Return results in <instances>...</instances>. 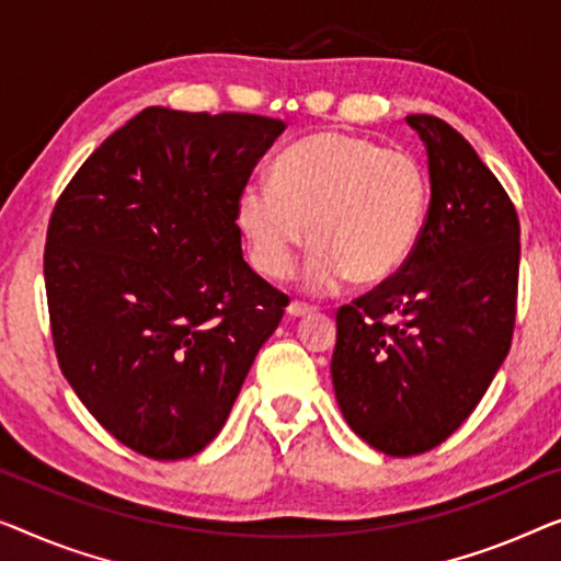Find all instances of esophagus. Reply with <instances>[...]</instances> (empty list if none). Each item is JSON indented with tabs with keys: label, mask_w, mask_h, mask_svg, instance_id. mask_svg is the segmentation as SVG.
Returning <instances> with one entry per match:
<instances>
[{
	"label": "esophagus",
	"mask_w": 561,
	"mask_h": 561,
	"mask_svg": "<svg viewBox=\"0 0 561 561\" xmlns=\"http://www.w3.org/2000/svg\"><path fill=\"white\" fill-rule=\"evenodd\" d=\"M312 312H314V310H312L310 305L297 302V299H295V302H289V307H287L289 318H305V314H312Z\"/></svg>",
	"instance_id": "1"
}]
</instances>
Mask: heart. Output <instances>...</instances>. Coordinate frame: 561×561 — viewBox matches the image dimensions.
<instances>
[{
	"label": "heart",
	"mask_w": 561,
	"mask_h": 561,
	"mask_svg": "<svg viewBox=\"0 0 561 561\" xmlns=\"http://www.w3.org/2000/svg\"><path fill=\"white\" fill-rule=\"evenodd\" d=\"M430 205L422 162L404 149L348 131L299 139L274 164V180H251L236 201V220L251 262L284 279L310 241L305 289L322 295L356 284H383L404 270Z\"/></svg>",
	"instance_id": "1"
}]
</instances>
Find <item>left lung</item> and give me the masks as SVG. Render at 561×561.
Listing matches in <instances>:
<instances>
[{
	"mask_svg": "<svg viewBox=\"0 0 561 561\" xmlns=\"http://www.w3.org/2000/svg\"><path fill=\"white\" fill-rule=\"evenodd\" d=\"M427 147L432 198L397 277L337 310L335 399L351 430L391 457L422 455L472 414L511 351L520 228L470 141L407 116Z\"/></svg>",
	"mask_w": 561,
	"mask_h": 561,
	"instance_id": "1",
	"label": "left lung"
}]
</instances>
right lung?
I'll list each match as a JSON object with an SVG mask.
<instances>
[{
	"label": "right lung",
	"instance_id": "right-lung-1",
	"mask_svg": "<svg viewBox=\"0 0 561 561\" xmlns=\"http://www.w3.org/2000/svg\"><path fill=\"white\" fill-rule=\"evenodd\" d=\"M287 129L149 106L55 203L45 291L62 376L106 432L183 460L228 420L287 295L241 254L236 201Z\"/></svg>",
	"mask_w": 561,
	"mask_h": 561
}]
</instances>
